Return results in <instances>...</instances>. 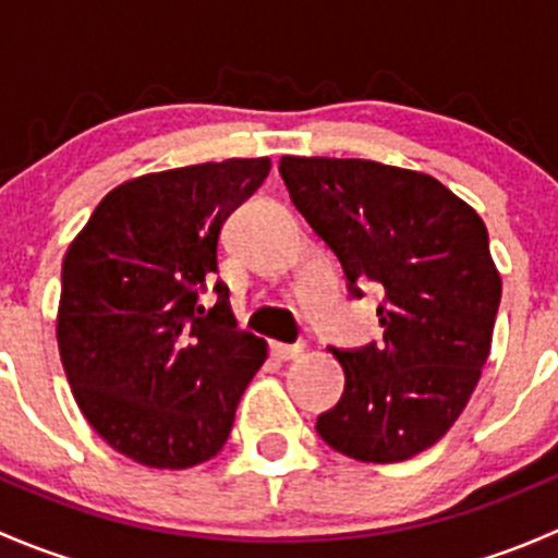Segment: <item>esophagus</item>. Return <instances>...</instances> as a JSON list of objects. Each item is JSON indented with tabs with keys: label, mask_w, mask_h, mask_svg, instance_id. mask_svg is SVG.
<instances>
[{
	"label": "esophagus",
	"mask_w": 558,
	"mask_h": 558,
	"mask_svg": "<svg viewBox=\"0 0 558 558\" xmlns=\"http://www.w3.org/2000/svg\"><path fill=\"white\" fill-rule=\"evenodd\" d=\"M272 356L280 359V362H289V359H296L302 351H305V345L302 342H294V345H289V342H272Z\"/></svg>",
	"instance_id": "1"
}]
</instances>
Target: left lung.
Here are the masks:
<instances>
[{
	"label": "left lung",
	"instance_id": "left-lung-1",
	"mask_svg": "<svg viewBox=\"0 0 558 558\" xmlns=\"http://www.w3.org/2000/svg\"><path fill=\"white\" fill-rule=\"evenodd\" d=\"M280 178L342 264L351 296L384 286V342L340 351V402L318 415L326 446L391 464L435 446L470 402L492 351L502 280L486 223L432 174L367 159L283 156Z\"/></svg>",
	"mask_w": 558,
	"mask_h": 558
}]
</instances>
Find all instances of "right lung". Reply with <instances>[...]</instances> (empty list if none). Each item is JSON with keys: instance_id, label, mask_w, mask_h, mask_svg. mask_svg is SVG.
Returning <instances> with one entry per match:
<instances>
[{"instance_id": "obj_1", "label": "right lung", "mask_w": 558, "mask_h": 558, "mask_svg": "<svg viewBox=\"0 0 558 558\" xmlns=\"http://www.w3.org/2000/svg\"><path fill=\"white\" fill-rule=\"evenodd\" d=\"M267 174L269 159H227L126 180L66 247L61 364L94 432L137 464L213 459L267 359L216 280L223 221ZM207 284L213 308L198 300Z\"/></svg>"}]
</instances>
